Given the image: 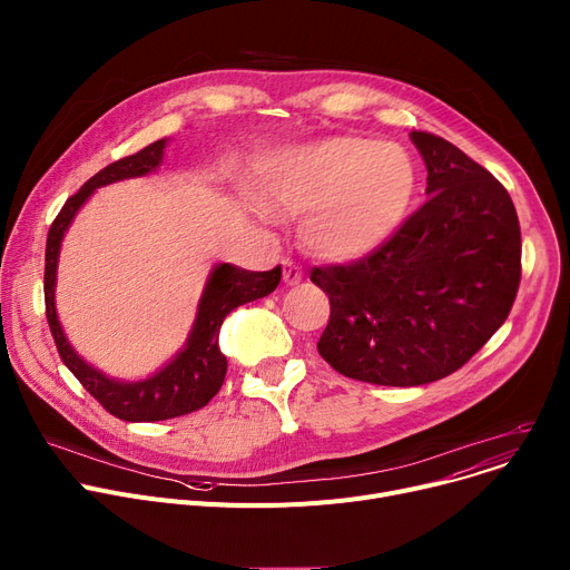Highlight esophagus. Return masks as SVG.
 Segmentation results:
<instances>
[{"mask_svg":"<svg viewBox=\"0 0 570 570\" xmlns=\"http://www.w3.org/2000/svg\"><path fill=\"white\" fill-rule=\"evenodd\" d=\"M284 282H286L288 286L302 282V268H299V265H297L295 261H291V258L284 261Z\"/></svg>","mask_w":570,"mask_h":570,"instance_id":"34e87169","label":"esophagus"}]
</instances>
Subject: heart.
<instances>
[{"instance_id": "b5f03b06", "label": "heart", "mask_w": 570, "mask_h": 570, "mask_svg": "<svg viewBox=\"0 0 570 570\" xmlns=\"http://www.w3.org/2000/svg\"><path fill=\"white\" fill-rule=\"evenodd\" d=\"M412 193L414 165L405 150L364 137L286 148L258 169V202L305 213L302 240L330 258L375 247L399 224Z\"/></svg>"}]
</instances>
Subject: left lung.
<instances>
[{
	"label": "left lung",
	"instance_id": "8db88e82",
	"mask_svg": "<svg viewBox=\"0 0 570 570\" xmlns=\"http://www.w3.org/2000/svg\"><path fill=\"white\" fill-rule=\"evenodd\" d=\"M429 199L362 258L314 265L330 297L321 357L353 381L414 387L459 371L507 321L522 275L507 187L459 146L412 132Z\"/></svg>",
	"mask_w": 570,
	"mask_h": 570
}]
</instances>
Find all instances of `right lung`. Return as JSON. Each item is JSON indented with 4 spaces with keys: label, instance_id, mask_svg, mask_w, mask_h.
<instances>
[{
    "label": "right lung",
    "instance_id": "add662e5",
    "mask_svg": "<svg viewBox=\"0 0 570 570\" xmlns=\"http://www.w3.org/2000/svg\"><path fill=\"white\" fill-rule=\"evenodd\" d=\"M163 148L165 139L148 144L137 154L121 158L117 163L107 165L96 176H91L80 193L68 197L59 215L55 217L48 245H46V316L57 344L61 362L70 368V373L78 377L80 385L109 412L124 422H163L183 416L195 410H202L222 387L226 375V357L219 351V327L226 314L245 302L265 297L273 293L282 279V265L265 273H249L240 271L232 263H222L213 271L202 305L197 314V323L193 334L187 338L185 351L178 353L174 362H169L160 373H156L148 381L139 383H119L109 381L102 373L91 368L82 362L75 351L68 346V341L61 332L55 309V277H57V256L61 247V238L72 222L78 208L89 199L96 187L124 180L132 176H144L154 171L163 163Z\"/></svg>",
    "mask_w": 570,
    "mask_h": 570
}]
</instances>
